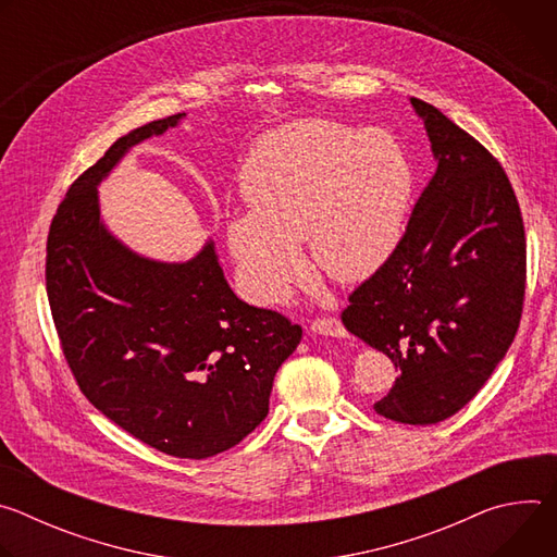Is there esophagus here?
Wrapping results in <instances>:
<instances>
[{"instance_id":"esophagus-1","label":"esophagus","mask_w":557,"mask_h":557,"mask_svg":"<svg viewBox=\"0 0 557 557\" xmlns=\"http://www.w3.org/2000/svg\"><path fill=\"white\" fill-rule=\"evenodd\" d=\"M310 331L317 335H326V337H348L344 324L337 320V317H320L310 324Z\"/></svg>"}]
</instances>
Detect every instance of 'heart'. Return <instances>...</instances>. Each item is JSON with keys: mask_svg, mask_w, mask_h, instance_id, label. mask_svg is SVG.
<instances>
[{"mask_svg": "<svg viewBox=\"0 0 557 557\" xmlns=\"http://www.w3.org/2000/svg\"><path fill=\"white\" fill-rule=\"evenodd\" d=\"M412 194L406 149L383 129L295 121L249 153L240 196L249 211L226 222V243L247 295L284 304L304 280L299 245L342 284L374 275L401 240Z\"/></svg>", "mask_w": 557, "mask_h": 557, "instance_id": "1", "label": "heart"}]
</instances>
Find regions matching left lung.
Wrapping results in <instances>:
<instances>
[{"instance_id": "obj_1", "label": "left lung", "mask_w": 557, "mask_h": 557, "mask_svg": "<svg viewBox=\"0 0 557 557\" xmlns=\"http://www.w3.org/2000/svg\"><path fill=\"white\" fill-rule=\"evenodd\" d=\"M436 172L389 260L352 290L344 326L399 368L376 414L434 425L467 406L507 355L522 314L527 240L496 158L434 106Z\"/></svg>"}]
</instances>
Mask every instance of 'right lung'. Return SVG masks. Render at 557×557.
Returning <instances> with one entry per match:
<instances>
[{
	"label": "right lung",
	"mask_w": 557,
	"mask_h": 557,
	"mask_svg": "<svg viewBox=\"0 0 557 557\" xmlns=\"http://www.w3.org/2000/svg\"><path fill=\"white\" fill-rule=\"evenodd\" d=\"M183 116L132 129L72 183L48 233L46 288L88 401L149 447L200 460L267 419L275 372L301 329L237 299L211 240L187 262H158L103 224L99 183L134 145Z\"/></svg>",
	"instance_id": "obj_1"
}]
</instances>
